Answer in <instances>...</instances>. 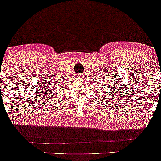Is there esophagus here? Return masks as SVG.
I'll list each match as a JSON object with an SVG mask.
<instances>
[{
	"mask_svg": "<svg viewBox=\"0 0 161 161\" xmlns=\"http://www.w3.org/2000/svg\"><path fill=\"white\" fill-rule=\"evenodd\" d=\"M81 77H82V75H79V78H81Z\"/></svg>",
	"mask_w": 161,
	"mask_h": 161,
	"instance_id": "34e87169",
	"label": "esophagus"
}]
</instances>
